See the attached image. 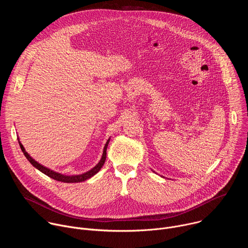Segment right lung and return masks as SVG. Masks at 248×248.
Wrapping results in <instances>:
<instances>
[{"label": "right lung", "instance_id": "add662e5", "mask_svg": "<svg viewBox=\"0 0 248 248\" xmlns=\"http://www.w3.org/2000/svg\"><path fill=\"white\" fill-rule=\"evenodd\" d=\"M109 141H110V140H108L107 143L105 144L104 151H103V156H102V158H101V161H100L92 170H90L89 171L84 172V173H82V174H78V175H63V174H61V173H59V172L53 171V170H49V169L43 167L42 165H40L39 163H37L35 160H33V159L27 154V152L25 151L24 147L22 146V144H21L20 142H19V146H20V148H21V150H22L24 156H25L26 159L33 165V167L38 169L40 171H42V172L45 173L46 175L50 176L51 179L56 180V181H58V182H62V183H80V182H84V181L90 179L91 176H93L95 173H97V172L100 170V169L103 167V165H104V163H105V161H106V154H107V152H106V150H107V146H108V144H109Z\"/></svg>", "mask_w": 248, "mask_h": 248}]
</instances>
